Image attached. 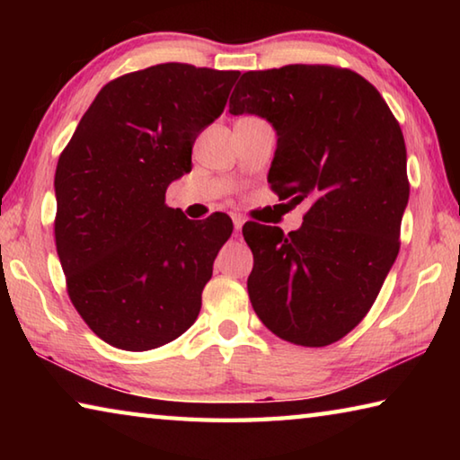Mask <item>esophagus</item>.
<instances>
[{"mask_svg": "<svg viewBox=\"0 0 460 460\" xmlns=\"http://www.w3.org/2000/svg\"><path fill=\"white\" fill-rule=\"evenodd\" d=\"M243 223H245V219L241 215L233 217V229H235V235H239V233H241V227H243Z\"/></svg>", "mask_w": 460, "mask_h": 460, "instance_id": "esophagus-1", "label": "esophagus"}]
</instances>
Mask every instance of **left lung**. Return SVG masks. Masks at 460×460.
<instances>
[{"label":"left lung","mask_w":460,"mask_h":460,"mask_svg":"<svg viewBox=\"0 0 460 460\" xmlns=\"http://www.w3.org/2000/svg\"><path fill=\"white\" fill-rule=\"evenodd\" d=\"M229 113L271 123L268 182L279 199L310 200L302 227L288 235L243 225L252 306L279 339L331 345L369 313L398 258L410 197L400 123L361 75L326 65L249 71Z\"/></svg>","instance_id":"left-lung-1"}]
</instances>
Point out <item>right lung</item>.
<instances>
[{
	"label": "right lung",
	"instance_id": "right-lung-1",
	"mask_svg": "<svg viewBox=\"0 0 460 460\" xmlns=\"http://www.w3.org/2000/svg\"><path fill=\"white\" fill-rule=\"evenodd\" d=\"M239 71L166 62L107 83L60 154L54 237L68 296L89 329L123 351L181 337L231 237L227 215L166 207L192 144L219 118Z\"/></svg>",
	"mask_w": 460,
	"mask_h": 460
}]
</instances>
